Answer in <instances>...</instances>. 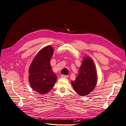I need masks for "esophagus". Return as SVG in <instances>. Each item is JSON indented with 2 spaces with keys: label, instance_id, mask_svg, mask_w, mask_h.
Segmentation results:
<instances>
[{
  "label": "esophagus",
  "instance_id": "1",
  "mask_svg": "<svg viewBox=\"0 0 126 126\" xmlns=\"http://www.w3.org/2000/svg\"><path fill=\"white\" fill-rule=\"evenodd\" d=\"M68 77V75H61V78H65V79H66V78H67Z\"/></svg>",
  "mask_w": 126,
  "mask_h": 126
}]
</instances>
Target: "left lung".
Returning a JSON list of instances; mask_svg holds the SVG:
<instances>
[{"instance_id":"8db88e82","label":"left lung","mask_w":126,"mask_h":126,"mask_svg":"<svg viewBox=\"0 0 126 126\" xmlns=\"http://www.w3.org/2000/svg\"><path fill=\"white\" fill-rule=\"evenodd\" d=\"M97 81V72L93 60L87 56L83 60L77 78L72 81L74 90L81 96H87L93 91Z\"/></svg>"}]
</instances>
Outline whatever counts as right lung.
Here are the masks:
<instances>
[{
	"label": "right lung",
	"instance_id": "obj_1",
	"mask_svg": "<svg viewBox=\"0 0 126 126\" xmlns=\"http://www.w3.org/2000/svg\"><path fill=\"white\" fill-rule=\"evenodd\" d=\"M53 49L48 45L37 54L29 68V81L33 90L41 94L48 93L57 81V76L52 71L50 60Z\"/></svg>",
	"mask_w": 126,
	"mask_h": 126
}]
</instances>
